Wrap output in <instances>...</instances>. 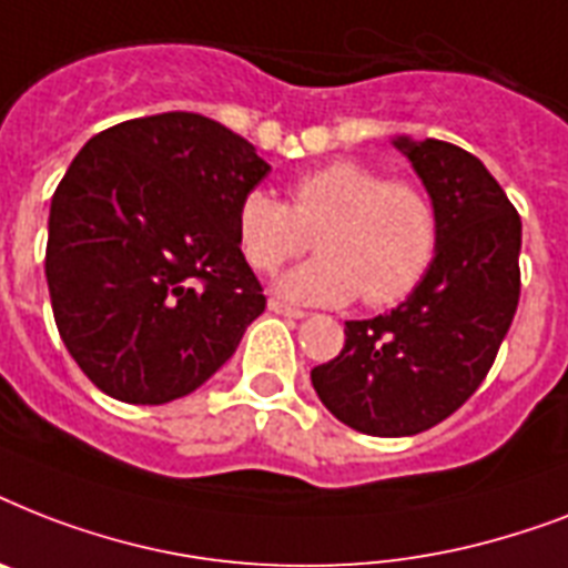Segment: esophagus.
<instances>
[{
	"instance_id": "1",
	"label": "esophagus",
	"mask_w": 568,
	"mask_h": 568,
	"mask_svg": "<svg viewBox=\"0 0 568 568\" xmlns=\"http://www.w3.org/2000/svg\"><path fill=\"white\" fill-rule=\"evenodd\" d=\"M267 310L274 312V315H283V318H306V312L297 310V306H292V303L276 301V297H271V301H267Z\"/></svg>"
}]
</instances>
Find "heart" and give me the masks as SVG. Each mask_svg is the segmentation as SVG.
I'll list each match as a JSON object with an SVG mask.
<instances>
[{
    "instance_id": "heart-1",
    "label": "heart",
    "mask_w": 568,
    "mask_h": 568,
    "mask_svg": "<svg viewBox=\"0 0 568 568\" xmlns=\"http://www.w3.org/2000/svg\"><path fill=\"white\" fill-rule=\"evenodd\" d=\"M235 239L258 274L318 247L321 256L280 280V294L303 303L359 301L395 306L418 288L439 253V203L422 182L388 180L365 162L321 164L288 182V200L267 191L241 196Z\"/></svg>"
}]
</instances>
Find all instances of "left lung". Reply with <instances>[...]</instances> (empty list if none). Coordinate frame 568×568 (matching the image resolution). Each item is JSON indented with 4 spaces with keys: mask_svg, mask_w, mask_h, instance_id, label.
Instances as JSON below:
<instances>
[{
    "mask_svg": "<svg viewBox=\"0 0 568 568\" xmlns=\"http://www.w3.org/2000/svg\"><path fill=\"white\" fill-rule=\"evenodd\" d=\"M442 214L439 253L397 310L347 321L312 386L338 422L415 436L454 415L493 368L519 306L521 217L477 155L448 141H395Z\"/></svg>",
    "mask_w": 568,
    "mask_h": 568,
    "instance_id": "obj_1",
    "label": "left lung"
}]
</instances>
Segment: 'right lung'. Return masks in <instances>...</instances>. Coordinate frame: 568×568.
Returning <instances> with one entry per match:
<instances>
[{
    "instance_id": "obj_1",
    "label": "right lung",
    "mask_w": 568,
    "mask_h": 568,
    "mask_svg": "<svg viewBox=\"0 0 568 568\" xmlns=\"http://www.w3.org/2000/svg\"><path fill=\"white\" fill-rule=\"evenodd\" d=\"M267 171L247 138L194 111L82 146L52 194L47 283L58 336L100 392L168 404L235 354L265 312L235 212Z\"/></svg>"
}]
</instances>
